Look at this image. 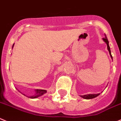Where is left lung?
<instances>
[{
	"label": "left lung",
	"instance_id": "obj_1",
	"mask_svg": "<svg viewBox=\"0 0 121 121\" xmlns=\"http://www.w3.org/2000/svg\"><path fill=\"white\" fill-rule=\"evenodd\" d=\"M103 41L106 43L107 48H108V51H109V54H110V57H111L112 59H112V56L111 55V52H110V47H109V41H108V38H107L106 34H105V37L103 38ZM99 94L100 93H99V94H86V95H84V96H81V97H82V98L85 99H91L95 98V97H96L97 96H98Z\"/></svg>",
	"mask_w": 121,
	"mask_h": 121
}]
</instances>
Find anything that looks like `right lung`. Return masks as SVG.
<instances>
[{"label": "right lung", "instance_id": "right-lung-1", "mask_svg": "<svg viewBox=\"0 0 121 121\" xmlns=\"http://www.w3.org/2000/svg\"><path fill=\"white\" fill-rule=\"evenodd\" d=\"M13 46H14V44H13V46H12V48H13ZM19 91V90H18ZM35 93L34 94V95H33V96H30V98L31 99H35V98H37V97H40V96H42V95H43L44 94H45L47 92L46 90H39V89H36L35 90ZM20 92V91H19Z\"/></svg>", "mask_w": 121, "mask_h": 121}]
</instances>
